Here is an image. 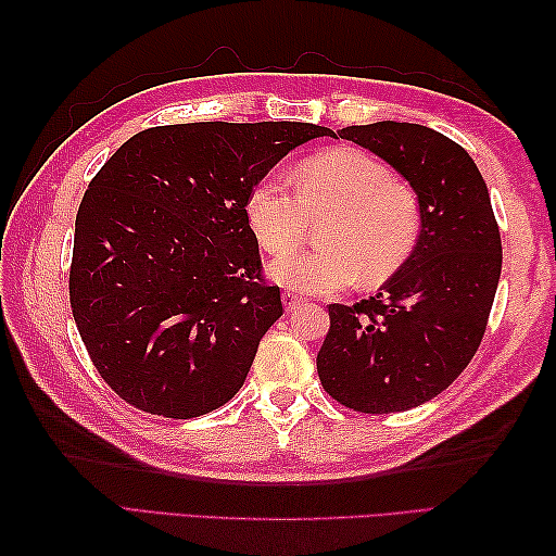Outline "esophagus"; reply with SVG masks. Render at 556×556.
Wrapping results in <instances>:
<instances>
[{"mask_svg": "<svg viewBox=\"0 0 556 556\" xmlns=\"http://www.w3.org/2000/svg\"><path fill=\"white\" fill-rule=\"evenodd\" d=\"M281 301H285V308H287L289 313L301 308V305H303V296H299V293H293V291H285V293H281Z\"/></svg>", "mask_w": 556, "mask_h": 556, "instance_id": "esophagus-1", "label": "esophagus"}]
</instances>
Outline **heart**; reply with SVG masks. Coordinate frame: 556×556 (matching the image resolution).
<instances>
[{
    "label": "heart",
    "instance_id": "heart-1",
    "mask_svg": "<svg viewBox=\"0 0 556 556\" xmlns=\"http://www.w3.org/2000/svg\"><path fill=\"white\" fill-rule=\"evenodd\" d=\"M327 214L323 249L279 257L269 271L281 287L313 296L363 285L380 287L406 263L420 236V205L384 162L358 148H334L305 160L296 191L265 176L248 193L245 215L257 243L283 255L307 235L309 219Z\"/></svg>",
    "mask_w": 556,
    "mask_h": 556
}]
</instances>
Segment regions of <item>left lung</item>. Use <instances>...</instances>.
<instances>
[{"instance_id":"obj_1","label":"left lung","mask_w":556,"mask_h":556,"mask_svg":"<svg viewBox=\"0 0 556 556\" xmlns=\"http://www.w3.org/2000/svg\"><path fill=\"white\" fill-rule=\"evenodd\" d=\"M339 138L368 148L410 184L420 236L375 296L329 305L317 375L346 408L408 410L444 392L476 356L500 285V227L485 179L452 138L399 122L346 126Z\"/></svg>"}]
</instances>
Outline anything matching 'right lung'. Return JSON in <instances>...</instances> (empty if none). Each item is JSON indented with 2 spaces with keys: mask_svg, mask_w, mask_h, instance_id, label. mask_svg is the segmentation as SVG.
<instances>
[{
  "mask_svg": "<svg viewBox=\"0 0 556 556\" xmlns=\"http://www.w3.org/2000/svg\"><path fill=\"white\" fill-rule=\"evenodd\" d=\"M301 122L155 126L128 138L80 200L68 271L100 377L152 416L198 418L245 382L281 308L245 203L311 138Z\"/></svg>",
  "mask_w": 556,
  "mask_h": 556,
  "instance_id": "add662e5",
  "label": "right lung"
}]
</instances>
